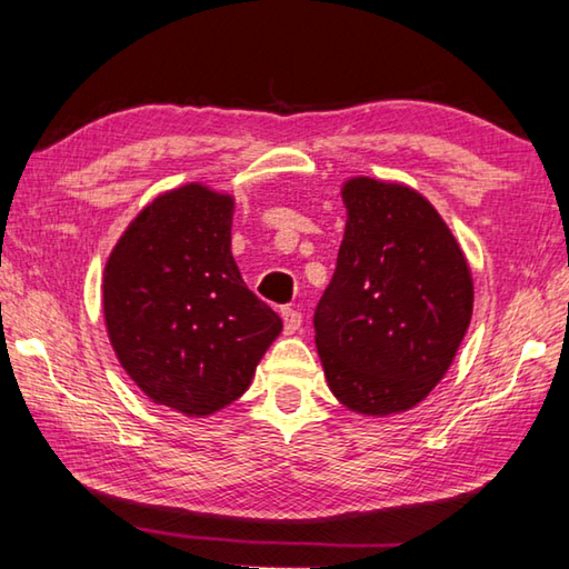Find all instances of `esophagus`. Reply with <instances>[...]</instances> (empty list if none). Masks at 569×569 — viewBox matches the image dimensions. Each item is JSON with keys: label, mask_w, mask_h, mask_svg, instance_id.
<instances>
[{"label": "esophagus", "mask_w": 569, "mask_h": 569, "mask_svg": "<svg viewBox=\"0 0 569 569\" xmlns=\"http://www.w3.org/2000/svg\"><path fill=\"white\" fill-rule=\"evenodd\" d=\"M281 319H283V331H286L288 336L301 329V313H298L296 308H291V306L281 308Z\"/></svg>", "instance_id": "34e87169"}]
</instances>
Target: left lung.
I'll use <instances>...</instances> for the list:
<instances>
[{
    "label": "left lung",
    "mask_w": 569,
    "mask_h": 569,
    "mask_svg": "<svg viewBox=\"0 0 569 569\" xmlns=\"http://www.w3.org/2000/svg\"><path fill=\"white\" fill-rule=\"evenodd\" d=\"M346 230L313 313L333 397L366 417L417 407L455 361L475 286L445 220L417 190L351 178Z\"/></svg>",
    "instance_id": "obj_1"
}]
</instances>
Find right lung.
Instances as JSON below:
<instances>
[{"mask_svg":"<svg viewBox=\"0 0 569 569\" xmlns=\"http://www.w3.org/2000/svg\"><path fill=\"white\" fill-rule=\"evenodd\" d=\"M233 208L200 182L162 192L104 266V323L122 369L146 397L186 417L236 401L283 329L240 278Z\"/></svg>","mask_w":569,"mask_h":569,"instance_id":"1","label":"right lung"}]
</instances>
